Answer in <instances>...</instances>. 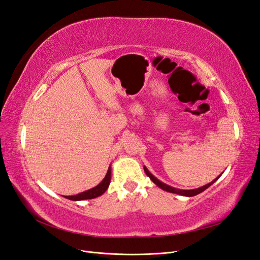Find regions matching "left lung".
Masks as SVG:
<instances>
[{
    "label": "left lung",
    "instance_id": "8db88e82",
    "mask_svg": "<svg viewBox=\"0 0 260 260\" xmlns=\"http://www.w3.org/2000/svg\"><path fill=\"white\" fill-rule=\"evenodd\" d=\"M144 170H145V172H146V175H147V176L150 178V180H151L152 182H154L156 185H158V187L160 188V189H162V190H165V191H167V192H171V193L180 194V196H184V197H194V196H197V194H199V193H201V192H203L204 190L208 189V188L210 187V185H212L213 183H214V182L217 180V179H218L219 177H221V175H219V176H218L217 178H215L214 180H213L212 182L203 185V187H201V188L193 189V190H181V189H177V188H174V187H170V185L161 182L160 180H158V179H157L155 176H152V175L150 174L149 170H148L147 168H146V167H144Z\"/></svg>",
    "mask_w": 260,
    "mask_h": 260
}]
</instances>
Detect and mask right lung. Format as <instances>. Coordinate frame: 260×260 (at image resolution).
I'll return each mask as SVG.
<instances>
[{"label": "right lung", "instance_id": "obj_1", "mask_svg": "<svg viewBox=\"0 0 260 260\" xmlns=\"http://www.w3.org/2000/svg\"><path fill=\"white\" fill-rule=\"evenodd\" d=\"M111 182V168H109L108 172H106V176L104 177L103 180L100 182L96 187L92 188L88 191L81 192V193L76 194V196H70V197H64L69 200H72V201H81V200H89V199H94L96 197L102 196L104 192L108 190L109 185Z\"/></svg>", "mask_w": 260, "mask_h": 260}]
</instances>
